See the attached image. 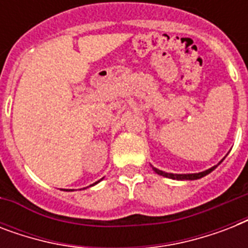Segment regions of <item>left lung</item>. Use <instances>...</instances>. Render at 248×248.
<instances>
[{"mask_svg": "<svg viewBox=\"0 0 248 248\" xmlns=\"http://www.w3.org/2000/svg\"><path fill=\"white\" fill-rule=\"evenodd\" d=\"M223 159H221L220 162H223ZM220 162L217 163V165H220ZM217 165L212 166L211 169L206 170V171H202V172H197V173H171V172H165V171H162V170L155 169V167H153V166H152V169H153V171H155V173H158V175H161V176H165V177H169V179H172V180H197V179H201V177L206 176V175H208V173H210V172H212V171H214V170H215L216 167H217Z\"/></svg>", "mask_w": 248, "mask_h": 248, "instance_id": "8db88e82", "label": "left lung"}]
</instances>
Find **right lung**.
Instances as JSON below:
<instances>
[{"mask_svg": "<svg viewBox=\"0 0 248 248\" xmlns=\"http://www.w3.org/2000/svg\"><path fill=\"white\" fill-rule=\"evenodd\" d=\"M99 181H100V180H99ZM99 181H96V183H93V185L97 184V183H99ZM93 185H90V186H93ZM64 190H71V189H64Z\"/></svg>", "mask_w": 248, "mask_h": 248, "instance_id": "obj_1", "label": "right lung"}]
</instances>
